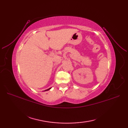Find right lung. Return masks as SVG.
<instances>
[{"label": "right lung", "mask_w": 128, "mask_h": 128, "mask_svg": "<svg viewBox=\"0 0 128 128\" xmlns=\"http://www.w3.org/2000/svg\"><path fill=\"white\" fill-rule=\"evenodd\" d=\"M51 88H48V89H47V90H44V91H48V90H50V89Z\"/></svg>", "instance_id": "right-lung-1"}]
</instances>
